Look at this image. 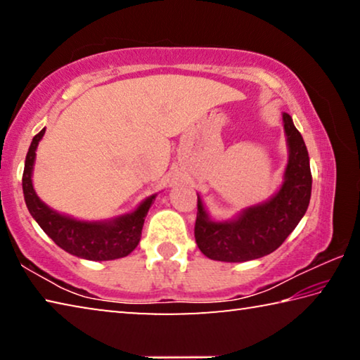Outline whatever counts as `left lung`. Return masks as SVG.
Listing matches in <instances>:
<instances>
[{
	"mask_svg": "<svg viewBox=\"0 0 360 360\" xmlns=\"http://www.w3.org/2000/svg\"><path fill=\"white\" fill-rule=\"evenodd\" d=\"M289 162L284 182L278 193L265 203L243 210L233 221H211L198 197L195 241L206 257L221 262H246L260 259L283 245L308 210L311 198L309 157L300 131L284 112Z\"/></svg>",
	"mask_w": 360,
	"mask_h": 360,
	"instance_id": "left-lung-1",
	"label": "left lung"
}]
</instances>
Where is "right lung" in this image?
Listing matches in <instances>:
<instances>
[{
    "label": "right lung",
    "instance_id": "1",
    "mask_svg": "<svg viewBox=\"0 0 360 360\" xmlns=\"http://www.w3.org/2000/svg\"><path fill=\"white\" fill-rule=\"evenodd\" d=\"M46 129H42L33 138L25 158V169L22 176L23 197L27 208L39 227L51 236L57 246L66 252L77 255L87 260H114L129 255L141 240V230L148 211L154 203L155 195H150L138 208L105 222H85L49 208L36 195L32 182L36 148L44 136Z\"/></svg>",
    "mask_w": 360,
    "mask_h": 360
}]
</instances>
